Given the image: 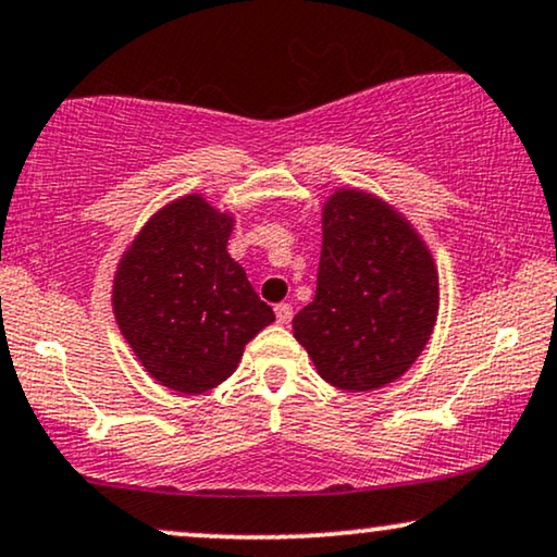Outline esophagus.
<instances>
[{"mask_svg":"<svg viewBox=\"0 0 557 557\" xmlns=\"http://www.w3.org/2000/svg\"><path fill=\"white\" fill-rule=\"evenodd\" d=\"M292 317H294L292 305H276V322L278 324H288L292 322Z\"/></svg>","mask_w":557,"mask_h":557,"instance_id":"1","label":"esophagus"}]
</instances>
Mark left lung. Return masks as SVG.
<instances>
[{
  "instance_id": "8db88e82",
  "label": "left lung",
  "mask_w": 557,
  "mask_h": 557,
  "mask_svg": "<svg viewBox=\"0 0 557 557\" xmlns=\"http://www.w3.org/2000/svg\"><path fill=\"white\" fill-rule=\"evenodd\" d=\"M437 286L432 252L407 216L373 194L337 189L324 201L317 292L294 317V337L327 384L373 392L420 358Z\"/></svg>"
}]
</instances>
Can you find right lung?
Here are the masks:
<instances>
[{"mask_svg":"<svg viewBox=\"0 0 557 557\" xmlns=\"http://www.w3.org/2000/svg\"><path fill=\"white\" fill-rule=\"evenodd\" d=\"M233 225V214L186 194L150 216L114 273L112 309L122 337L171 392L220 386L245 345L276 320L230 258Z\"/></svg>","mask_w":557,"mask_h":557,"instance_id":"obj_1","label":"right lung"}]
</instances>
